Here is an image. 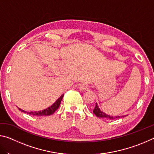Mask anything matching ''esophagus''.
I'll return each instance as SVG.
<instances>
[{
    "instance_id": "obj_1",
    "label": "esophagus",
    "mask_w": 154,
    "mask_h": 154,
    "mask_svg": "<svg viewBox=\"0 0 154 154\" xmlns=\"http://www.w3.org/2000/svg\"><path fill=\"white\" fill-rule=\"evenodd\" d=\"M88 89V86L85 84H82L79 86V90H82V91H85V90H87Z\"/></svg>"
}]
</instances>
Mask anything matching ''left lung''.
<instances>
[{
    "mask_svg": "<svg viewBox=\"0 0 154 154\" xmlns=\"http://www.w3.org/2000/svg\"><path fill=\"white\" fill-rule=\"evenodd\" d=\"M93 113H94L98 118H105V119H118L120 118H124V117H126V116H110V115H108L105 113H104L103 111L100 110V109L99 108V106H98L97 103H96V106L94 109L93 110Z\"/></svg>",
    "mask_w": 154,
    "mask_h": 154,
    "instance_id": "8db88e82",
    "label": "left lung"
}]
</instances>
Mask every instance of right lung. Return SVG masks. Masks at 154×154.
Instances as JSON below:
<instances>
[{"label": "right lung", "mask_w": 154, "mask_h": 154, "mask_svg": "<svg viewBox=\"0 0 154 154\" xmlns=\"http://www.w3.org/2000/svg\"><path fill=\"white\" fill-rule=\"evenodd\" d=\"M64 94H62L60 97L58 98L57 99L56 101L54 103L53 105H51L50 106H49L48 108H46L45 109H43L42 111H30V112H26L24 110H22L20 108L19 110L24 112V113H27L29 115H32V116H50V115L53 114L54 112H55L57 109H58L60 106V103L62 101V99L63 98Z\"/></svg>", "instance_id": "add662e5"}]
</instances>
